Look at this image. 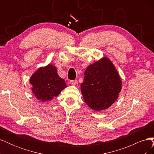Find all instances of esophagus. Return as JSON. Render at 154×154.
I'll list each match as a JSON object with an SVG mask.
<instances>
[{"label":"esophagus","instance_id":"obj_1","mask_svg":"<svg viewBox=\"0 0 154 154\" xmlns=\"http://www.w3.org/2000/svg\"><path fill=\"white\" fill-rule=\"evenodd\" d=\"M70 83H71V85H76V83H77V80H71V81H70Z\"/></svg>","mask_w":154,"mask_h":154}]
</instances>
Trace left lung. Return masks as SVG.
Here are the masks:
<instances>
[{
	"mask_svg": "<svg viewBox=\"0 0 154 154\" xmlns=\"http://www.w3.org/2000/svg\"><path fill=\"white\" fill-rule=\"evenodd\" d=\"M84 74L81 91L85 103L96 111L109 108L118 99L122 85L113 63L103 58L89 65Z\"/></svg>",
	"mask_w": 154,
	"mask_h": 154,
	"instance_id": "8db88e82",
	"label": "left lung"
}]
</instances>
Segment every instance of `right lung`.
Instances as JSON below:
<instances>
[{"instance_id":"right-lung-1","label":"right lung","mask_w":154,"mask_h":154,"mask_svg":"<svg viewBox=\"0 0 154 154\" xmlns=\"http://www.w3.org/2000/svg\"><path fill=\"white\" fill-rule=\"evenodd\" d=\"M30 83L35 97L43 102L53 99L67 87L65 80L58 76L57 68L51 64L37 70L31 77Z\"/></svg>"}]
</instances>
